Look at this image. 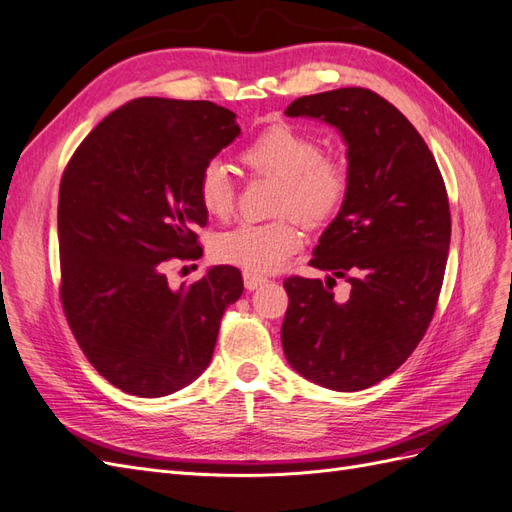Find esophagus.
<instances>
[{
    "label": "esophagus",
    "mask_w": 512,
    "mask_h": 512,
    "mask_svg": "<svg viewBox=\"0 0 512 512\" xmlns=\"http://www.w3.org/2000/svg\"><path fill=\"white\" fill-rule=\"evenodd\" d=\"M267 282V277H262V275H254V273H243V284H245V288L247 290H256V288H260L262 284Z\"/></svg>",
    "instance_id": "obj_1"
}]
</instances>
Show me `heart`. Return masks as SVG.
Returning a JSON list of instances; mask_svg holds the SVG:
<instances>
[{
    "mask_svg": "<svg viewBox=\"0 0 512 512\" xmlns=\"http://www.w3.org/2000/svg\"><path fill=\"white\" fill-rule=\"evenodd\" d=\"M241 162L258 175L282 181L277 211L297 213L309 226L329 222L350 192L348 164L324 153L322 141L292 123H273L241 151ZM237 190L222 162H209L198 175V200L213 218H228ZM303 237L294 218L269 224L243 222L215 237L213 258L247 273H273L301 250Z\"/></svg>",
    "mask_w": 512,
    "mask_h": 512,
    "instance_id": "b5f03b06",
    "label": "heart"
}]
</instances>
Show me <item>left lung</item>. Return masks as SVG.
I'll return each instance as SVG.
<instances>
[{"label":"left lung","mask_w":512,"mask_h":512,"mask_svg":"<svg viewBox=\"0 0 512 512\" xmlns=\"http://www.w3.org/2000/svg\"><path fill=\"white\" fill-rule=\"evenodd\" d=\"M288 117L337 128L348 145L350 192L309 265L327 284L292 275L282 346L294 371L324 389L363 391L391 376L421 342L444 280L451 211L423 136L363 87L303 96ZM335 276L351 297L334 299Z\"/></svg>","instance_id":"8db88e82"}]
</instances>
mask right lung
<instances>
[{
    "label": "right lung",
    "mask_w": 512,
    "mask_h": 512,
    "mask_svg": "<svg viewBox=\"0 0 512 512\" xmlns=\"http://www.w3.org/2000/svg\"><path fill=\"white\" fill-rule=\"evenodd\" d=\"M237 115L205 100L136 98L74 151L59 185L61 305L81 350L123 393L164 397L211 363L235 267L170 288V258H198L207 224L198 175L239 136Z\"/></svg>",
    "instance_id": "obj_1"
}]
</instances>
